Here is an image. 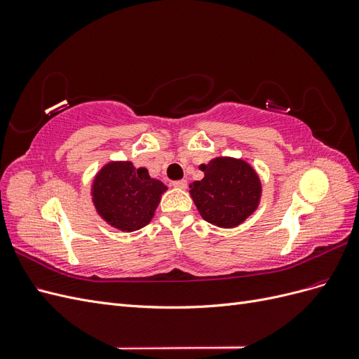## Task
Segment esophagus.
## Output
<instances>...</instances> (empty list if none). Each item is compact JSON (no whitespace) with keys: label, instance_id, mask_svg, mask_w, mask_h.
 Segmentation results:
<instances>
[{"label":"esophagus","instance_id":"obj_1","mask_svg":"<svg viewBox=\"0 0 359 359\" xmlns=\"http://www.w3.org/2000/svg\"><path fill=\"white\" fill-rule=\"evenodd\" d=\"M172 186L175 189H186L187 187V181L186 180H178V181H173Z\"/></svg>","mask_w":359,"mask_h":359}]
</instances>
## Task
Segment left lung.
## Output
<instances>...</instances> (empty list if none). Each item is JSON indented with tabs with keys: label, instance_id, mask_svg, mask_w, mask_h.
Instances as JSON below:
<instances>
[{
	"label": "left lung",
	"instance_id": "8db88e82",
	"mask_svg": "<svg viewBox=\"0 0 359 359\" xmlns=\"http://www.w3.org/2000/svg\"><path fill=\"white\" fill-rule=\"evenodd\" d=\"M201 170L205 177L190 184V194L203 220L219 227H233L257 208L262 186L245 161L217 157L201 165Z\"/></svg>",
	"mask_w": 359,
	"mask_h": 359
}]
</instances>
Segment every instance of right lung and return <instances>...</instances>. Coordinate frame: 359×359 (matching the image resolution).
<instances>
[{
    "instance_id": "right-lung-1",
    "label": "right lung",
    "mask_w": 359,
    "mask_h": 359,
    "mask_svg": "<svg viewBox=\"0 0 359 359\" xmlns=\"http://www.w3.org/2000/svg\"><path fill=\"white\" fill-rule=\"evenodd\" d=\"M166 191L158 180L149 178L145 168L136 169L130 161L106 165L93 184V201L111 226L133 232L147 226Z\"/></svg>"
}]
</instances>
